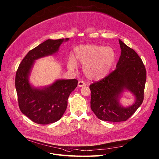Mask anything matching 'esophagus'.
I'll return each instance as SVG.
<instances>
[{"label":"esophagus","mask_w":159,"mask_h":159,"mask_svg":"<svg viewBox=\"0 0 159 159\" xmlns=\"http://www.w3.org/2000/svg\"><path fill=\"white\" fill-rule=\"evenodd\" d=\"M86 86V83L84 82H83V81H79V82H78V86L79 87V88H81V87H83V86Z\"/></svg>","instance_id":"obj_1"}]
</instances>
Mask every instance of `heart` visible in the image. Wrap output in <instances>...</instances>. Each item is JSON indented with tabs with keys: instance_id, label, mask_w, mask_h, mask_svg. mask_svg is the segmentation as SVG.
Wrapping results in <instances>:
<instances>
[{
	"instance_id": "1",
	"label": "heart",
	"mask_w": 159,
	"mask_h": 159,
	"mask_svg": "<svg viewBox=\"0 0 159 159\" xmlns=\"http://www.w3.org/2000/svg\"><path fill=\"white\" fill-rule=\"evenodd\" d=\"M116 61V53L110 46L95 44L81 45L74 49V59L70 58L68 68L73 70L77 67V62L83 66L85 76L89 80H100L109 74Z\"/></svg>"
}]
</instances>
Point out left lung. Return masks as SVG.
<instances>
[{
	"label": "left lung",
	"mask_w": 159,
	"mask_h": 159,
	"mask_svg": "<svg viewBox=\"0 0 159 159\" xmlns=\"http://www.w3.org/2000/svg\"><path fill=\"white\" fill-rule=\"evenodd\" d=\"M121 53L116 69L108 76L89 86L91 109L97 117L107 122L126 121L143 102L146 80L145 66L133 49L119 40ZM124 91L135 97L134 102L124 107L120 99Z\"/></svg>",
	"instance_id": "1"
}]
</instances>
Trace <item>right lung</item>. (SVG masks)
Returning a JSON list of instances; mask_svg holds the SVG:
<instances>
[{"mask_svg": "<svg viewBox=\"0 0 159 159\" xmlns=\"http://www.w3.org/2000/svg\"><path fill=\"white\" fill-rule=\"evenodd\" d=\"M69 39L44 41L30 50L16 71L15 88L19 108L24 115L37 124H48L60 120L67 108L70 93L77 86L76 79H57L43 87H35L30 82L35 61L55 55L63 42Z\"/></svg>", "mask_w": 159, "mask_h": 159, "instance_id": "1", "label": "right lung"}]
</instances>
